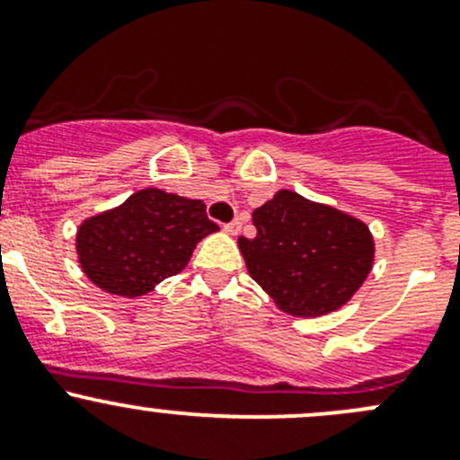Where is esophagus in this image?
<instances>
[{
	"instance_id": "1",
	"label": "esophagus",
	"mask_w": 460,
	"mask_h": 460,
	"mask_svg": "<svg viewBox=\"0 0 460 460\" xmlns=\"http://www.w3.org/2000/svg\"><path fill=\"white\" fill-rule=\"evenodd\" d=\"M226 232H228V234H239L241 232V219H234V221H230V224H226V228H224Z\"/></svg>"
}]
</instances>
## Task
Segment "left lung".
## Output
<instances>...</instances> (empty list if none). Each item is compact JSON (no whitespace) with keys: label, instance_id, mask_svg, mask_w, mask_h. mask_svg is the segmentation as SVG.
<instances>
[{"label":"left lung","instance_id":"obj_1","mask_svg":"<svg viewBox=\"0 0 460 460\" xmlns=\"http://www.w3.org/2000/svg\"><path fill=\"white\" fill-rule=\"evenodd\" d=\"M252 224L254 239L239 236L245 268L293 317L342 308L374 268L376 243L365 221L290 190L257 208Z\"/></svg>","mask_w":460,"mask_h":460}]
</instances>
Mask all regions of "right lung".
Instances as JSON below:
<instances>
[{
  "label": "right lung",
  "mask_w": 460,
  "mask_h": 460,
  "mask_svg": "<svg viewBox=\"0 0 460 460\" xmlns=\"http://www.w3.org/2000/svg\"><path fill=\"white\" fill-rule=\"evenodd\" d=\"M217 230L199 199L145 188L113 210L82 221L77 261L104 293L134 299L183 270L199 241Z\"/></svg>",
  "instance_id": "add662e5"
}]
</instances>
